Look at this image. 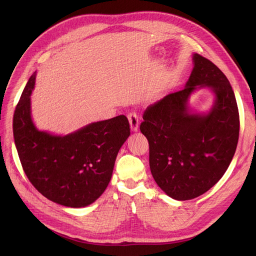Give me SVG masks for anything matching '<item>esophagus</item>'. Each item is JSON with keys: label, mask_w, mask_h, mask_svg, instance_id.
<instances>
[{"label": "esophagus", "mask_w": 256, "mask_h": 256, "mask_svg": "<svg viewBox=\"0 0 256 256\" xmlns=\"http://www.w3.org/2000/svg\"><path fill=\"white\" fill-rule=\"evenodd\" d=\"M128 121H130L132 130H134V132L138 130V128H139V116H138V114L136 112H130V113H128Z\"/></svg>", "instance_id": "1"}]
</instances>
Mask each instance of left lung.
<instances>
[{
    "label": "left lung",
    "instance_id": "left-lung-1",
    "mask_svg": "<svg viewBox=\"0 0 256 256\" xmlns=\"http://www.w3.org/2000/svg\"><path fill=\"white\" fill-rule=\"evenodd\" d=\"M186 87L170 93L143 113L140 130L148 140L152 176L168 196L189 200L216 184L230 166L238 141L240 116L232 87L225 74L199 54ZM216 94L211 112H187L186 102L197 88Z\"/></svg>",
    "mask_w": 256,
    "mask_h": 256
}]
</instances>
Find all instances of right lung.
Masks as SVG:
<instances>
[{
  "mask_svg": "<svg viewBox=\"0 0 256 256\" xmlns=\"http://www.w3.org/2000/svg\"><path fill=\"white\" fill-rule=\"evenodd\" d=\"M34 72L13 116V136L22 169L35 189L70 208L94 202L112 178L120 147L130 134L124 115L91 124L64 137L38 130L32 122L30 96Z\"/></svg>",
  "mask_w": 256,
  "mask_h": 256,
  "instance_id": "add662e5",
  "label": "right lung"
}]
</instances>
